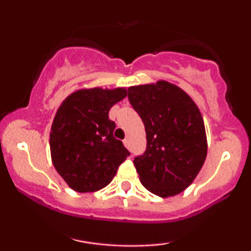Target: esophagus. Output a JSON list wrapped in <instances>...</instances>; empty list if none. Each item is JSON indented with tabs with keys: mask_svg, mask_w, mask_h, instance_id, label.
<instances>
[{
	"mask_svg": "<svg viewBox=\"0 0 251 251\" xmlns=\"http://www.w3.org/2000/svg\"><path fill=\"white\" fill-rule=\"evenodd\" d=\"M124 145H125L126 148H128V145H129V144H128V139H125V140H124Z\"/></svg>",
	"mask_w": 251,
	"mask_h": 251,
	"instance_id": "1",
	"label": "esophagus"
}]
</instances>
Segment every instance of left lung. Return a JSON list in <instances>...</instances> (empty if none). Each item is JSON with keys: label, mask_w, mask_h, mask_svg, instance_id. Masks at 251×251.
<instances>
[{"label": "left lung", "mask_w": 251, "mask_h": 251, "mask_svg": "<svg viewBox=\"0 0 251 251\" xmlns=\"http://www.w3.org/2000/svg\"><path fill=\"white\" fill-rule=\"evenodd\" d=\"M128 100L148 140L145 153L133 160L140 183L163 198L180 194L200 174L208 153L200 108L185 91L165 80L131 86Z\"/></svg>", "instance_id": "left-lung-1"}]
</instances>
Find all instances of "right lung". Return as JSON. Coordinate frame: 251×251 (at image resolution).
I'll list each match as a JSON object with an SVG mask.
<instances>
[{
	"mask_svg": "<svg viewBox=\"0 0 251 251\" xmlns=\"http://www.w3.org/2000/svg\"><path fill=\"white\" fill-rule=\"evenodd\" d=\"M126 96L125 87L80 88L57 108L50 134L51 163L74 191L105 188L129 154L108 119L112 106Z\"/></svg>",
	"mask_w": 251,
	"mask_h": 251,
	"instance_id": "1",
	"label": "right lung"
}]
</instances>
